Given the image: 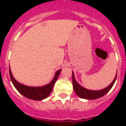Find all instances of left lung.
Instances as JSON below:
<instances>
[{
	"mask_svg": "<svg viewBox=\"0 0 126 126\" xmlns=\"http://www.w3.org/2000/svg\"><path fill=\"white\" fill-rule=\"evenodd\" d=\"M117 78V74L115 79L112 82L111 84L108 87H107L105 89H103L101 90H87L81 86L76 81V79L74 78V73L72 72V82H73V86H74V90L75 93H76V94L79 97L82 98H86V99H89V100H94L98 98H100L103 96L104 95L108 93L109 90H111V88L113 87L114 83L115 82V79Z\"/></svg>",
	"mask_w": 126,
	"mask_h": 126,
	"instance_id": "left-lung-1",
	"label": "left lung"
}]
</instances>
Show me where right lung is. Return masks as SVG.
Segmentation results:
<instances>
[{"mask_svg": "<svg viewBox=\"0 0 126 126\" xmlns=\"http://www.w3.org/2000/svg\"><path fill=\"white\" fill-rule=\"evenodd\" d=\"M61 71V69H59L56 72L54 78L48 84L45 85L41 87H30V86H27L25 85L21 84L20 83L17 82L15 78L13 77L10 67L9 75L13 84L14 85V86L17 90L19 93L30 99H32L34 100H41L48 97L50 94L51 93L52 88L54 86V84H55L56 81L57 80L58 77L60 74Z\"/></svg>", "mask_w": 126, "mask_h": 126, "instance_id": "right-lung-1", "label": "right lung"}]
</instances>
